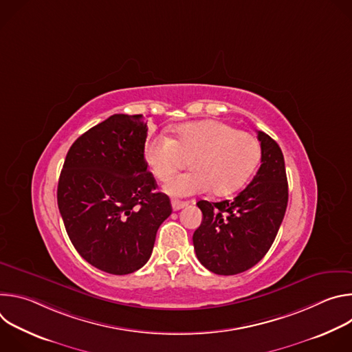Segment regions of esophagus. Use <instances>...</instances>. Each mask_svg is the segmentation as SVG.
Listing matches in <instances>:
<instances>
[{"instance_id": "34e87169", "label": "esophagus", "mask_w": 352, "mask_h": 352, "mask_svg": "<svg viewBox=\"0 0 352 352\" xmlns=\"http://www.w3.org/2000/svg\"><path fill=\"white\" fill-rule=\"evenodd\" d=\"M171 206H173V210H174V212H177V210H181V209L186 208V206H188V204H186V202H181V200H173V202H171Z\"/></svg>"}]
</instances>
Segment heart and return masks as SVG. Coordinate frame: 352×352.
<instances>
[{
    "instance_id": "heart-1",
    "label": "heart",
    "mask_w": 352,
    "mask_h": 352,
    "mask_svg": "<svg viewBox=\"0 0 352 352\" xmlns=\"http://www.w3.org/2000/svg\"><path fill=\"white\" fill-rule=\"evenodd\" d=\"M261 159L255 136L214 121H197L175 128V139L157 133L144 144V160L153 175L168 181L188 160L192 171L173 178L164 190L185 197L212 188L214 195L236 192L254 174Z\"/></svg>"
}]
</instances>
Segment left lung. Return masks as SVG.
Returning a JSON list of instances; mask_svg holds the SVG:
<instances>
[{"mask_svg":"<svg viewBox=\"0 0 352 352\" xmlns=\"http://www.w3.org/2000/svg\"><path fill=\"white\" fill-rule=\"evenodd\" d=\"M262 164L250 184L231 200H199L202 224L193 246L208 270L232 276L254 267L267 254L288 204V182L280 146L259 131Z\"/></svg>","mask_w":352,"mask_h":352,"instance_id":"left-lung-1","label":"left lung"}]
</instances>
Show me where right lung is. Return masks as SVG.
Segmentation results:
<instances>
[{
	"mask_svg": "<svg viewBox=\"0 0 352 352\" xmlns=\"http://www.w3.org/2000/svg\"><path fill=\"white\" fill-rule=\"evenodd\" d=\"M142 114H114L68 150L57 202L78 254L98 270L129 274L146 265L170 197L147 171Z\"/></svg>",
	"mask_w": 352,
	"mask_h": 352,
	"instance_id": "right-lung-1",
	"label": "right lung"
}]
</instances>
